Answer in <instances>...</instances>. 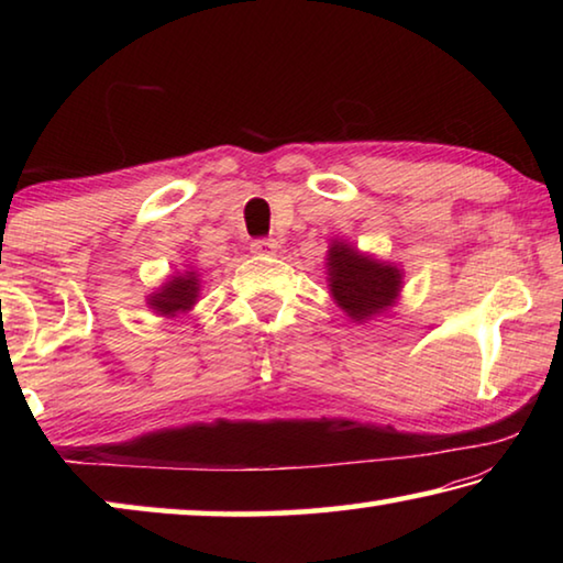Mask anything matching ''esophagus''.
Instances as JSON below:
<instances>
[{"label": "esophagus", "mask_w": 563, "mask_h": 563, "mask_svg": "<svg viewBox=\"0 0 563 563\" xmlns=\"http://www.w3.org/2000/svg\"><path fill=\"white\" fill-rule=\"evenodd\" d=\"M278 241H273V238H261V241H253L251 243V253L255 255H275L278 253Z\"/></svg>", "instance_id": "1"}]
</instances>
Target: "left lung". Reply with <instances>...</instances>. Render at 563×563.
Returning a JSON list of instances; mask_svg holds the SVG:
<instances>
[{
    "label": "left lung",
    "mask_w": 563,
    "mask_h": 563,
    "mask_svg": "<svg viewBox=\"0 0 563 563\" xmlns=\"http://www.w3.org/2000/svg\"><path fill=\"white\" fill-rule=\"evenodd\" d=\"M325 275L332 300L352 322L387 316L405 288V271L399 265L362 253L340 238L328 247Z\"/></svg>",
    "instance_id": "8db88e82"
}]
</instances>
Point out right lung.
<instances>
[{"label": "right lung", "instance_id": "1", "mask_svg": "<svg viewBox=\"0 0 563 563\" xmlns=\"http://www.w3.org/2000/svg\"><path fill=\"white\" fill-rule=\"evenodd\" d=\"M198 298H201V275L194 265H186L184 271L168 275L154 292H148L146 305L161 318H178L194 310Z\"/></svg>", "mask_w": 563, "mask_h": 563}]
</instances>
